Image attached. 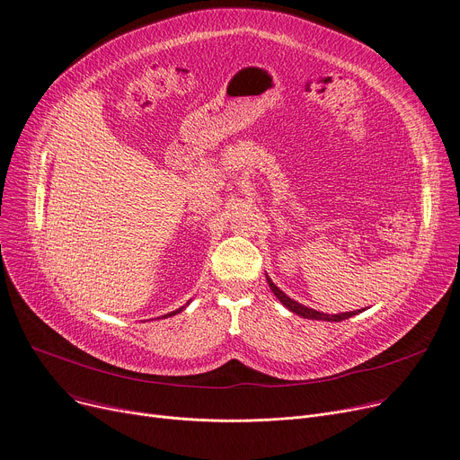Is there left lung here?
I'll list each match as a JSON object with an SVG mask.
<instances>
[{
  "instance_id": "left-lung-1",
  "label": "left lung",
  "mask_w": 460,
  "mask_h": 460,
  "mask_svg": "<svg viewBox=\"0 0 460 460\" xmlns=\"http://www.w3.org/2000/svg\"><path fill=\"white\" fill-rule=\"evenodd\" d=\"M267 281H269V285H270V288H272V293L276 295V298H278L288 311L296 313V315H300V317H304V319L326 321V323H341V321H345V319H349V317H352V315H358V313H359V309H358V311L340 313V315H328V313H321V311H315V309H309V307H305V305L295 302L293 298H288L283 291H279V287H276L274 281H272L269 276H267Z\"/></svg>"
}]
</instances>
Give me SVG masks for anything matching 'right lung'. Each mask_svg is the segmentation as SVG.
I'll use <instances>...</instances> for the list:
<instances>
[{
    "label": "right lung",
    "mask_w": 460,
    "mask_h": 460,
    "mask_svg": "<svg viewBox=\"0 0 460 460\" xmlns=\"http://www.w3.org/2000/svg\"><path fill=\"white\" fill-rule=\"evenodd\" d=\"M184 307H179L177 311H172V313H167V315H164V319H167V317H173V315H177V313H181Z\"/></svg>",
    "instance_id": "add662e5"
}]
</instances>
